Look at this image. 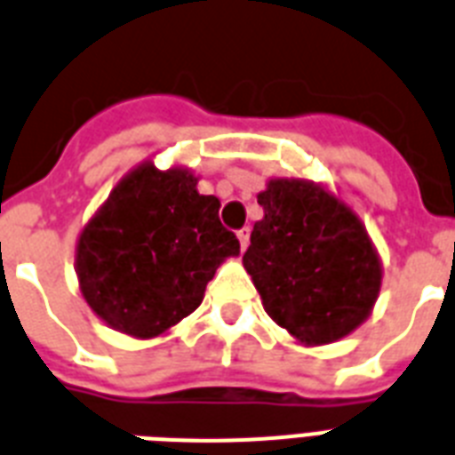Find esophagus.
<instances>
[{"label":"esophagus","mask_w":455,"mask_h":455,"mask_svg":"<svg viewBox=\"0 0 455 455\" xmlns=\"http://www.w3.org/2000/svg\"><path fill=\"white\" fill-rule=\"evenodd\" d=\"M238 240H240V247L243 250H247V245H250V228H240L238 231Z\"/></svg>","instance_id":"1"}]
</instances>
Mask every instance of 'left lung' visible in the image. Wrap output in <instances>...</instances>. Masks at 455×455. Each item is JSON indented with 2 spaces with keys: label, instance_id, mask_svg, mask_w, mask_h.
Here are the masks:
<instances>
[{
  "label": "left lung",
  "instance_id": "1",
  "mask_svg": "<svg viewBox=\"0 0 455 455\" xmlns=\"http://www.w3.org/2000/svg\"><path fill=\"white\" fill-rule=\"evenodd\" d=\"M243 266L273 323L301 346L334 343L355 331L381 291L383 264L350 205L324 184L271 177L257 194Z\"/></svg>",
  "mask_w": 455,
  "mask_h": 455
}]
</instances>
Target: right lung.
<instances>
[{
    "instance_id": "right-lung-1",
    "label": "right lung",
    "mask_w": 455,
    "mask_h": 455,
    "mask_svg": "<svg viewBox=\"0 0 455 455\" xmlns=\"http://www.w3.org/2000/svg\"><path fill=\"white\" fill-rule=\"evenodd\" d=\"M196 184L189 168L142 161L81 228L79 290L112 330L132 339L168 334L201 306L221 261L240 254L238 238L221 227L220 198Z\"/></svg>"
}]
</instances>
